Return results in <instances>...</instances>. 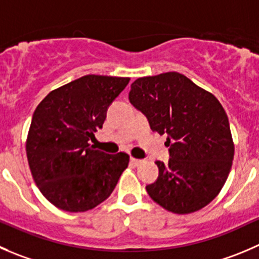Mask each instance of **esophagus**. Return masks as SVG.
I'll return each mask as SVG.
<instances>
[{"mask_svg":"<svg viewBox=\"0 0 259 259\" xmlns=\"http://www.w3.org/2000/svg\"><path fill=\"white\" fill-rule=\"evenodd\" d=\"M130 162H132V164H134V165H139V164H142L143 163V160L142 159H137V158H130Z\"/></svg>","mask_w":259,"mask_h":259,"instance_id":"esophagus-1","label":"esophagus"}]
</instances>
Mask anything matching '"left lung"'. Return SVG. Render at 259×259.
<instances>
[{"instance_id": "8db88e82", "label": "left lung", "mask_w": 259, "mask_h": 259, "mask_svg": "<svg viewBox=\"0 0 259 259\" xmlns=\"http://www.w3.org/2000/svg\"><path fill=\"white\" fill-rule=\"evenodd\" d=\"M129 100L167 134L169 160H157L159 176L147 187L153 201L175 214H191L218 196L234 158L229 120L219 100L177 72L142 77Z\"/></svg>"}]
</instances>
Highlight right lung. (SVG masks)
<instances>
[{"instance_id":"right-lung-1","label":"right lung","mask_w":259,"mask_h":259,"mask_svg":"<svg viewBox=\"0 0 259 259\" xmlns=\"http://www.w3.org/2000/svg\"><path fill=\"white\" fill-rule=\"evenodd\" d=\"M129 81L89 74L48 94L35 109L26 139L27 162L40 192L58 209H94L111 195L126 169V153L107 154L89 142Z\"/></svg>"}]
</instances>
